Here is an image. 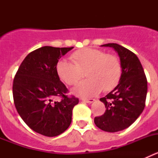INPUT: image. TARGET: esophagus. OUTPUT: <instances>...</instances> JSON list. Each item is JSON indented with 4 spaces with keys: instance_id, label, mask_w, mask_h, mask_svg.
Masks as SVG:
<instances>
[{
    "instance_id": "34e87169",
    "label": "esophagus",
    "mask_w": 158,
    "mask_h": 158,
    "mask_svg": "<svg viewBox=\"0 0 158 158\" xmlns=\"http://www.w3.org/2000/svg\"><path fill=\"white\" fill-rule=\"evenodd\" d=\"M82 101L86 102V103H93L95 101V99H86V98H82Z\"/></svg>"
}]
</instances>
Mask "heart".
<instances>
[{
	"label": "heart",
	"instance_id": "b5f03b06",
	"mask_svg": "<svg viewBox=\"0 0 158 158\" xmlns=\"http://www.w3.org/2000/svg\"><path fill=\"white\" fill-rule=\"evenodd\" d=\"M70 59L61 60L57 63L58 77L68 85H74L86 70L88 79L79 83L73 89L77 96L89 97L102 89L109 92L115 89L122 77V64L118 56L107 54L94 48H83L70 54Z\"/></svg>",
	"mask_w": 158,
	"mask_h": 158
}]
</instances>
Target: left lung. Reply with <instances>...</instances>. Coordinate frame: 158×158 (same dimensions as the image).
Instances as JSON below:
<instances>
[{"mask_svg":"<svg viewBox=\"0 0 158 158\" xmlns=\"http://www.w3.org/2000/svg\"><path fill=\"white\" fill-rule=\"evenodd\" d=\"M102 47H112L117 51L123 71L118 85L100 99L106 111L101 116L95 117L94 123L102 131L117 132L129 127L144 110L147 79L140 61L132 51L117 43Z\"/></svg>","mask_w":158,"mask_h":158,"instance_id":"left-lung-1","label":"left lung"}]
</instances>
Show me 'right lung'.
Instances as JSON below:
<instances>
[{"instance_id":"right-lung-1","label":"right lung","mask_w":158,"mask_h":158,"mask_svg":"<svg viewBox=\"0 0 158 158\" xmlns=\"http://www.w3.org/2000/svg\"><path fill=\"white\" fill-rule=\"evenodd\" d=\"M73 47H40L27 55L13 80L15 107L27 126L47 137L58 136L69 127L73 108L79 100L69 90L56 71L58 60ZM58 96L60 102H54Z\"/></svg>"}]
</instances>
